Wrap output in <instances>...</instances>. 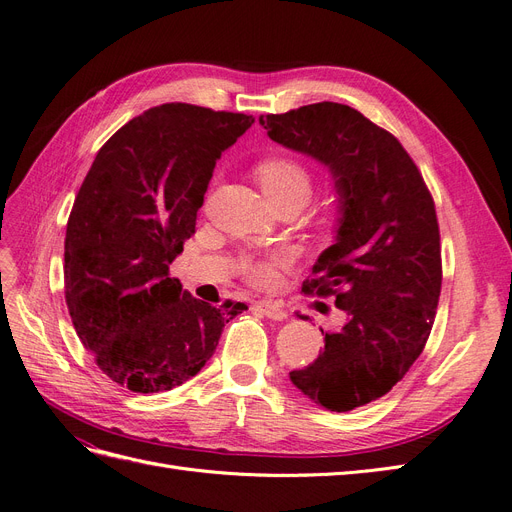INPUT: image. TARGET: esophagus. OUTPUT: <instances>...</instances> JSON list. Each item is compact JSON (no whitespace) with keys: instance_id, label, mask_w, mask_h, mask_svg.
I'll return each instance as SVG.
<instances>
[{"instance_id":"34e87169","label":"esophagus","mask_w":512,"mask_h":512,"mask_svg":"<svg viewBox=\"0 0 512 512\" xmlns=\"http://www.w3.org/2000/svg\"><path fill=\"white\" fill-rule=\"evenodd\" d=\"M255 308H257L263 316H268V318H272V320H282V318H287V312L282 310V306H278L276 301L263 299V301H257Z\"/></svg>"}]
</instances>
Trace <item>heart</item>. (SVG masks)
Listing matches in <instances>:
<instances>
[{
  "label": "heart",
  "instance_id": "heart-1",
  "mask_svg": "<svg viewBox=\"0 0 512 512\" xmlns=\"http://www.w3.org/2000/svg\"><path fill=\"white\" fill-rule=\"evenodd\" d=\"M255 173L261 187L266 189V194L272 198V202H282L291 198H299L306 202L310 196V170L291 156H270L266 160H261L255 168ZM291 261L293 253L287 249L274 251L268 257H242L240 272L251 285L268 287L276 280L280 270L291 266Z\"/></svg>",
  "mask_w": 512,
  "mask_h": 512
}]
</instances>
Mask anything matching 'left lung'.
I'll return each mask as SVG.
<instances>
[{"instance_id": "obj_1", "label": "left lung", "mask_w": 512, "mask_h": 512, "mask_svg": "<svg viewBox=\"0 0 512 512\" xmlns=\"http://www.w3.org/2000/svg\"><path fill=\"white\" fill-rule=\"evenodd\" d=\"M259 124L331 168L344 211L301 291L335 297L348 320L323 331L325 350L291 371V382L325 409L363 407L403 380L437 316L443 266L432 194L399 139L348 105H304Z\"/></svg>"}]
</instances>
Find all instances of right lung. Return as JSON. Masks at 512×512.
I'll return each instance as SVG.
<instances>
[{
  "mask_svg": "<svg viewBox=\"0 0 512 512\" xmlns=\"http://www.w3.org/2000/svg\"><path fill=\"white\" fill-rule=\"evenodd\" d=\"M253 116L164 103L126 122L94 158L65 236V301L94 363L132 392H164L213 356L240 301L213 308L170 263L196 232L221 151Z\"/></svg>",
  "mask_w": 512,
  "mask_h": 512,
  "instance_id": "add662e5",
  "label": "right lung"
}]
</instances>
